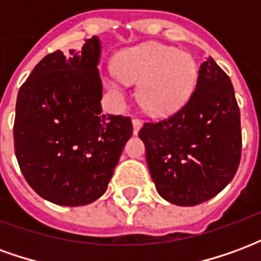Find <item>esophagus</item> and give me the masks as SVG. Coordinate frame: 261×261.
I'll use <instances>...</instances> for the list:
<instances>
[{
	"label": "esophagus",
	"instance_id": "obj_1",
	"mask_svg": "<svg viewBox=\"0 0 261 261\" xmlns=\"http://www.w3.org/2000/svg\"><path fill=\"white\" fill-rule=\"evenodd\" d=\"M142 127V123L141 120L138 119H133V128H134V134H138V131H140V128Z\"/></svg>",
	"mask_w": 261,
	"mask_h": 261
}]
</instances>
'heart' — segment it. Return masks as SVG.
Returning <instances> with one entry per match:
<instances>
[{"mask_svg": "<svg viewBox=\"0 0 261 261\" xmlns=\"http://www.w3.org/2000/svg\"><path fill=\"white\" fill-rule=\"evenodd\" d=\"M116 75L109 89L124 95V84H138L137 97L141 108L152 116H168L190 99L197 85L196 60L186 51L151 42L124 50L116 59Z\"/></svg>", "mask_w": 261, "mask_h": 261, "instance_id": "1", "label": "heart"}]
</instances>
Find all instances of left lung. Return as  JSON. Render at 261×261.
Masks as SVG:
<instances>
[{
	"instance_id": "obj_1",
	"label": "left lung",
	"mask_w": 261,
	"mask_h": 261,
	"mask_svg": "<svg viewBox=\"0 0 261 261\" xmlns=\"http://www.w3.org/2000/svg\"><path fill=\"white\" fill-rule=\"evenodd\" d=\"M138 136L162 198L192 207L217 196L241 162V112L229 76L210 57L189 102L168 119L145 123Z\"/></svg>"
}]
</instances>
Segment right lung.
<instances>
[{"label":"right lung","instance_id":"add662e5","mask_svg":"<svg viewBox=\"0 0 261 261\" xmlns=\"http://www.w3.org/2000/svg\"><path fill=\"white\" fill-rule=\"evenodd\" d=\"M100 42L47 54L16 99L15 155L29 186L44 200L68 207L106 192L125 142L130 117L102 113Z\"/></svg>","mask_w":261,"mask_h":261}]
</instances>
